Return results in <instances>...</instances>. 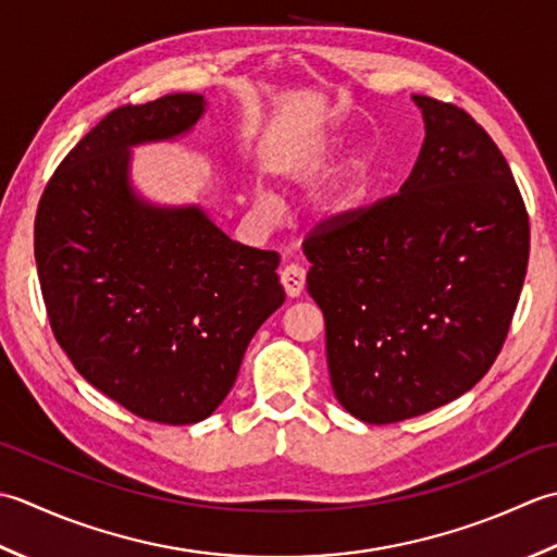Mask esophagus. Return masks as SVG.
I'll use <instances>...</instances> for the list:
<instances>
[{
	"mask_svg": "<svg viewBox=\"0 0 557 557\" xmlns=\"http://www.w3.org/2000/svg\"><path fill=\"white\" fill-rule=\"evenodd\" d=\"M305 276H308V271H305V267L300 264H288L281 271V283L290 298H298V295L305 290Z\"/></svg>",
	"mask_w": 557,
	"mask_h": 557,
	"instance_id": "esophagus-1",
	"label": "esophagus"
}]
</instances>
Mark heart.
Wrapping results in <instances>:
<instances>
[{"label": "heart", "mask_w": 557, "mask_h": 557, "mask_svg": "<svg viewBox=\"0 0 557 557\" xmlns=\"http://www.w3.org/2000/svg\"><path fill=\"white\" fill-rule=\"evenodd\" d=\"M326 168H329V149L326 146H312V149L300 153L293 163L286 165V170H283V180H286L288 185H312L326 173ZM370 177H372L370 153L358 151L356 156H350L342 180H338L334 189L329 191V197L324 201L326 213L332 215V219H348V215H354L362 203H366ZM262 207L264 209L271 207V201L267 197H262Z\"/></svg>", "instance_id": "1"}]
</instances>
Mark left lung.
Wrapping results in <instances>:
<instances>
[{"mask_svg": "<svg viewBox=\"0 0 557 557\" xmlns=\"http://www.w3.org/2000/svg\"><path fill=\"white\" fill-rule=\"evenodd\" d=\"M425 122L396 195L305 237L338 404L372 425L445 406L491 370L529 264V215L469 112L413 96Z\"/></svg>", "mask_w": 557, "mask_h": 557, "instance_id": "8db88e82", "label": "left lung"}]
</instances>
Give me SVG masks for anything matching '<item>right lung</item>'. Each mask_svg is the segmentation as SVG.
<instances>
[{
    "instance_id": "obj_1",
    "label": "right lung",
    "mask_w": 557,
    "mask_h": 557,
    "mask_svg": "<svg viewBox=\"0 0 557 557\" xmlns=\"http://www.w3.org/2000/svg\"><path fill=\"white\" fill-rule=\"evenodd\" d=\"M207 110L173 94L108 112L66 153L36 213V264L57 344L98 392L165 425L209 418L286 293L281 257L231 240L199 207H156L129 149L187 134Z\"/></svg>"
}]
</instances>
